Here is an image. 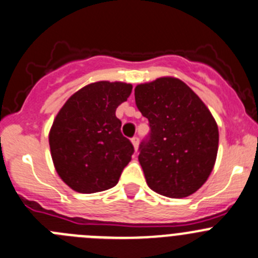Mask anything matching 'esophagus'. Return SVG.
I'll return each instance as SVG.
<instances>
[{"instance_id": "1", "label": "esophagus", "mask_w": 258, "mask_h": 258, "mask_svg": "<svg viewBox=\"0 0 258 258\" xmlns=\"http://www.w3.org/2000/svg\"><path fill=\"white\" fill-rule=\"evenodd\" d=\"M132 143H133L136 152L138 151V147H139V138H138V137H134V138H132Z\"/></svg>"}]
</instances>
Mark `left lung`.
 Wrapping results in <instances>:
<instances>
[{"label":"left lung","instance_id":"left-lung-1","mask_svg":"<svg viewBox=\"0 0 258 258\" xmlns=\"http://www.w3.org/2000/svg\"><path fill=\"white\" fill-rule=\"evenodd\" d=\"M134 95L151 127L138 156L147 185L172 199L191 195L204 185L217 159L219 132L212 112L178 78L142 83Z\"/></svg>","mask_w":258,"mask_h":258}]
</instances>
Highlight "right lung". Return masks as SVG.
<instances>
[{"label":"right lung","mask_w":258,"mask_h":258,"mask_svg":"<svg viewBox=\"0 0 258 258\" xmlns=\"http://www.w3.org/2000/svg\"><path fill=\"white\" fill-rule=\"evenodd\" d=\"M124 82L90 83L66 101L49 132L54 167L72 190L94 194L114 187L134 147L120 132L115 111L131 96Z\"/></svg>","instance_id":"add662e5"}]
</instances>
